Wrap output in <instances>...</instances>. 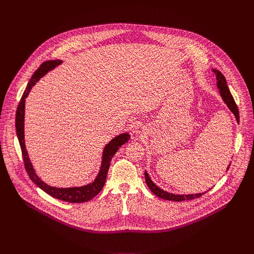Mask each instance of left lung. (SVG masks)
Listing matches in <instances>:
<instances>
[{"label": "left lung", "instance_id": "1", "mask_svg": "<svg viewBox=\"0 0 254 254\" xmlns=\"http://www.w3.org/2000/svg\"><path fill=\"white\" fill-rule=\"evenodd\" d=\"M216 74V78H217V86L219 88L220 94L224 100V102L227 104V106L229 107V110L233 113V115L236 118V121L239 122V111H238V107L235 103V100L227 86V82L226 79L224 77V75L221 73L220 71L218 70H213ZM229 169V167L227 168ZM144 177H146V183L149 187V189L158 197L165 199V200H170V201H176V202H181V201H185V200H193L196 198H199L201 196H203L205 193H198V194H190V195H175L169 192H166L164 190H162L161 188H159L158 186H156L154 184L153 181L150 179L148 173L146 172L144 173Z\"/></svg>", "mask_w": 254, "mask_h": 254}]
</instances>
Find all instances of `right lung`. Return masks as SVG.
Listing matches in <instances>:
<instances>
[{
  "mask_svg": "<svg viewBox=\"0 0 254 254\" xmlns=\"http://www.w3.org/2000/svg\"><path fill=\"white\" fill-rule=\"evenodd\" d=\"M61 60H49L43 62L40 67L35 71V73L32 75L22 97L21 100L18 104L17 107V112H16V131H17V136L20 142V147L22 151V156H23V161H24V166L25 169L30 177V179L33 181V182L37 185L39 188H41L44 192L49 194L50 196L62 200L65 202H70V203H83L91 200L93 197H95L103 188L105 184V180H106V175L108 172V168H110L111 165V160L115 156V154L118 152V150L123 146L124 143L127 142L129 139V134L128 133H122L112 139L110 143H107L104 151H103V156H102V164L99 170V173L96 177V179L93 181L92 183L82 186V187H74V188H55L48 186L45 184L43 181L36 175L33 166L29 160L28 153L25 148V139H24V113H25V98L28 96L32 86L37 82L44 74H46V72L49 70L53 69L57 65L61 64Z\"/></svg>",
  "mask_w": 254,
  "mask_h": 254,
  "instance_id": "right-lung-1",
  "label": "right lung"
}]
</instances>
